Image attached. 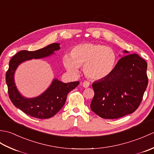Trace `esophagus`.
Segmentation results:
<instances>
[{
  "mask_svg": "<svg viewBox=\"0 0 154 154\" xmlns=\"http://www.w3.org/2000/svg\"><path fill=\"white\" fill-rule=\"evenodd\" d=\"M89 85H90V83L89 82V81H85L83 83V87H85V88H87V87H89Z\"/></svg>",
  "mask_w": 154,
  "mask_h": 154,
  "instance_id": "34e87169",
  "label": "esophagus"
}]
</instances>
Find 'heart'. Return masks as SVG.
Instances as JSON below:
<instances>
[{
	"instance_id": "1",
	"label": "heart",
	"mask_w": 154,
	"mask_h": 154,
	"mask_svg": "<svg viewBox=\"0 0 154 154\" xmlns=\"http://www.w3.org/2000/svg\"><path fill=\"white\" fill-rule=\"evenodd\" d=\"M116 63V55L112 48L103 45L85 43L77 45L65 55L63 64L69 73H79V67L93 80L104 79L112 73Z\"/></svg>"
}]
</instances>
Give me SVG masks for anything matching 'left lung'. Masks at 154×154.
Instances as JSON below:
<instances>
[{
    "instance_id": "left-lung-1",
    "label": "left lung",
    "mask_w": 154,
    "mask_h": 154,
    "mask_svg": "<svg viewBox=\"0 0 154 154\" xmlns=\"http://www.w3.org/2000/svg\"><path fill=\"white\" fill-rule=\"evenodd\" d=\"M146 71V61L138 54H128L120 59L109 76L93 83L94 95L91 110L106 119H119L134 112L148 86Z\"/></svg>"
}]
</instances>
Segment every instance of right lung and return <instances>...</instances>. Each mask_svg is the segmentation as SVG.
Instances as JSON below:
<instances>
[{
	"mask_svg": "<svg viewBox=\"0 0 154 154\" xmlns=\"http://www.w3.org/2000/svg\"><path fill=\"white\" fill-rule=\"evenodd\" d=\"M60 49V44L54 43L36 51L22 50L15 54L9 62L6 73V82L8 86L10 99L13 104L28 115L40 119L54 116L60 111L66 101L67 94L79 84V81L64 83L54 79L50 86L37 97L28 99L19 93L14 83L16 68L22 62L32 59H41L50 56L54 51Z\"/></svg>",
	"mask_w": 154,
	"mask_h": 154,
	"instance_id": "right-lung-1",
	"label": "right lung"
}]
</instances>
